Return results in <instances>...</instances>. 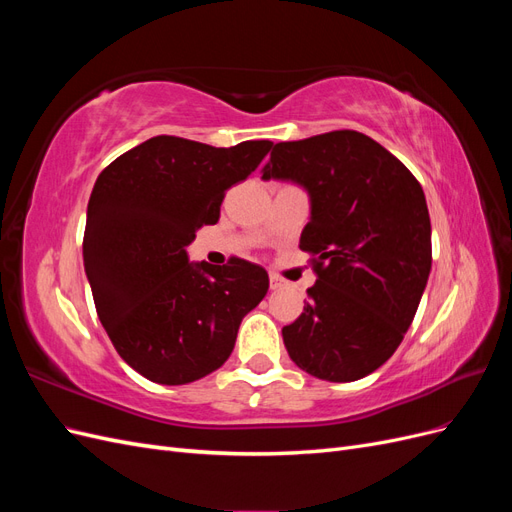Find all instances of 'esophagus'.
Returning a JSON list of instances; mask_svg holds the SVG:
<instances>
[{"instance_id": "34e87169", "label": "esophagus", "mask_w": 512, "mask_h": 512, "mask_svg": "<svg viewBox=\"0 0 512 512\" xmlns=\"http://www.w3.org/2000/svg\"><path fill=\"white\" fill-rule=\"evenodd\" d=\"M269 284H271V290H280V288H284L286 286V282L282 280L280 275H275V273H271V277H269Z\"/></svg>"}]
</instances>
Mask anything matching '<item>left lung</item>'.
<instances>
[{"label": "left lung", "instance_id": "obj_1", "mask_svg": "<svg viewBox=\"0 0 512 512\" xmlns=\"http://www.w3.org/2000/svg\"><path fill=\"white\" fill-rule=\"evenodd\" d=\"M262 179L301 183L312 220L299 247L316 284L282 329L290 359L329 382L361 380L404 339L431 271L421 183L374 138L335 130L277 143Z\"/></svg>", "mask_w": 512, "mask_h": 512}]
</instances>
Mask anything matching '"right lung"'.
<instances>
[{
    "mask_svg": "<svg viewBox=\"0 0 512 512\" xmlns=\"http://www.w3.org/2000/svg\"><path fill=\"white\" fill-rule=\"evenodd\" d=\"M271 147L153 136L100 173L87 205L85 273L115 350L147 380L188 384L222 367L243 316L265 299V269L243 258L192 265L185 245L220 220L226 190Z\"/></svg>",
    "mask_w": 512,
    "mask_h": 512,
    "instance_id": "obj_1",
    "label": "right lung"
}]
</instances>
